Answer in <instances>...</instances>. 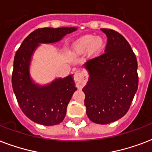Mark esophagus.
<instances>
[{
    "mask_svg": "<svg viewBox=\"0 0 152 152\" xmlns=\"http://www.w3.org/2000/svg\"><path fill=\"white\" fill-rule=\"evenodd\" d=\"M74 79L76 82V86L81 89L86 83V75L83 71H77L74 75Z\"/></svg>",
    "mask_w": 152,
    "mask_h": 152,
    "instance_id": "34e87169",
    "label": "esophagus"
}]
</instances>
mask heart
Here are the masks:
<instances>
[{
  "label": "heart",
  "instance_id": "obj_1",
  "mask_svg": "<svg viewBox=\"0 0 152 152\" xmlns=\"http://www.w3.org/2000/svg\"><path fill=\"white\" fill-rule=\"evenodd\" d=\"M104 48V41L102 37L95 38L94 36H86L77 40L74 45V50L77 54L89 50L90 55H96L102 51Z\"/></svg>",
  "mask_w": 152,
  "mask_h": 152
}]
</instances>
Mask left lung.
<instances>
[{
	"label": "left lung",
	"instance_id": "left-lung-1",
	"mask_svg": "<svg viewBox=\"0 0 152 152\" xmlns=\"http://www.w3.org/2000/svg\"><path fill=\"white\" fill-rule=\"evenodd\" d=\"M101 30L108 38L104 53L85 64L89 78L82 91L89 120L106 124L129 111L138 88V65L124 36L112 29Z\"/></svg>",
	"mask_w": 152,
	"mask_h": 152
}]
</instances>
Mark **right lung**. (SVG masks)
<instances>
[{
    "label": "right lung",
    "mask_w": 152,
    "mask_h": 152,
    "mask_svg": "<svg viewBox=\"0 0 152 152\" xmlns=\"http://www.w3.org/2000/svg\"><path fill=\"white\" fill-rule=\"evenodd\" d=\"M77 28H43L28 35L14 57L12 85L21 110L37 124L51 126L60 124L65 117L66 107L77 90L73 75L57 78L50 84L40 86L30 77L31 55L39 43H55Z\"/></svg>",
    "instance_id": "1"
}]
</instances>
